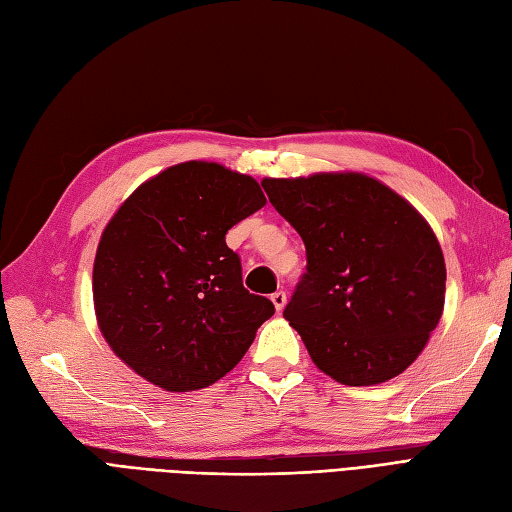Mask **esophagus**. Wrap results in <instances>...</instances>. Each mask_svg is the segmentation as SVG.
Listing matches in <instances>:
<instances>
[{
    "label": "esophagus",
    "mask_w": 512,
    "mask_h": 512,
    "mask_svg": "<svg viewBox=\"0 0 512 512\" xmlns=\"http://www.w3.org/2000/svg\"><path fill=\"white\" fill-rule=\"evenodd\" d=\"M271 301H273V306H275V310H284V306H286V293L284 290H275V293L271 295Z\"/></svg>",
    "instance_id": "34e87169"
}]
</instances>
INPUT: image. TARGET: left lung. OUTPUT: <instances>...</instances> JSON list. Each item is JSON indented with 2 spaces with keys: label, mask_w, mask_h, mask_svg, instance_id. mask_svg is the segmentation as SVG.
Masks as SVG:
<instances>
[{
  "label": "left lung",
  "mask_w": 512,
  "mask_h": 512,
  "mask_svg": "<svg viewBox=\"0 0 512 512\" xmlns=\"http://www.w3.org/2000/svg\"><path fill=\"white\" fill-rule=\"evenodd\" d=\"M269 202L306 245L284 319L312 362L344 385L400 375L437 327L446 265L431 226L375 178H265Z\"/></svg>",
  "instance_id": "8db88e82"
}]
</instances>
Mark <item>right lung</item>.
Returning a JSON list of instances; mask_svg holds the SVG:
<instances>
[{
    "label": "right lung",
    "mask_w": 512,
    "mask_h": 512,
    "mask_svg": "<svg viewBox=\"0 0 512 512\" xmlns=\"http://www.w3.org/2000/svg\"><path fill=\"white\" fill-rule=\"evenodd\" d=\"M267 204L252 176L187 161L137 187L94 258L105 340L168 392L200 390L241 362L275 308L243 286L226 234Z\"/></svg>",
    "instance_id": "add662e5"
}]
</instances>
